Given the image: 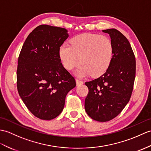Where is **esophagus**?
Instances as JSON below:
<instances>
[{
	"mask_svg": "<svg viewBox=\"0 0 151 151\" xmlns=\"http://www.w3.org/2000/svg\"><path fill=\"white\" fill-rule=\"evenodd\" d=\"M76 86H80L83 83L82 81H80V80L78 79H76Z\"/></svg>",
	"mask_w": 151,
	"mask_h": 151,
	"instance_id": "1",
	"label": "esophagus"
}]
</instances>
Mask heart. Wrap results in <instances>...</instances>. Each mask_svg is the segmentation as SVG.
<instances>
[{
    "label": "heart",
    "instance_id": "1",
    "mask_svg": "<svg viewBox=\"0 0 151 151\" xmlns=\"http://www.w3.org/2000/svg\"><path fill=\"white\" fill-rule=\"evenodd\" d=\"M113 55L110 38L98 34L79 35L71 40V45L64 44L59 48L60 58L67 70L71 71L82 63L75 71L79 77L103 75L109 67Z\"/></svg>",
    "mask_w": 151,
    "mask_h": 151
}]
</instances>
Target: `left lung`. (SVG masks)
Segmentation results:
<instances>
[{
	"instance_id": "left-lung-1",
	"label": "left lung",
	"mask_w": 151,
	"mask_h": 151,
	"mask_svg": "<svg viewBox=\"0 0 151 151\" xmlns=\"http://www.w3.org/2000/svg\"><path fill=\"white\" fill-rule=\"evenodd\" d=\"M109 35L113 55L104 75L86 82L89 93L85 100L87 114L93 120L105 122L120 114L129 102L136 74V60L129 42L117 29L102 30Z\"/></svg>"
}]
</instances>
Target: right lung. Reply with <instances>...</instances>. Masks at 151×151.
<instances>
[{
  "label": "right lung",
  "instance_id": "add662e5",
  "mask_svg": "<svg viewBox=\"0 0 151 151\" xmlns=\"http://www.w3.org/2000/svg\"><path fill=\"white\" fill-rule=\"evenodd\" d=\"M68 37L65 28L40 25L28 35L19 55V94L31 113L41 120L57 117L66 95L76 86L59 56V48Z\"/></svg>",
  "mask_w": 151,
  "mask_h": 151
}]
</instances>
